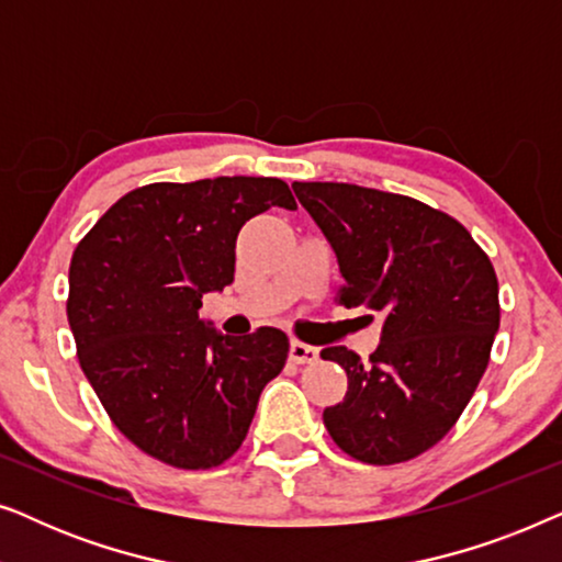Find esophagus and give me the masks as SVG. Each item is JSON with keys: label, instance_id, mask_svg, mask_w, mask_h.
<instances>
[{"label": "esophagus", "instance_id": "esophagus-1", "mask_svg": "<svg viewBox=\"0 0 562 562\" xmlns=\"http://www.w3.org/2000/svg\"><path fill=\"white\" fill-rule=\"evenodd\" d=\"M289 358L294 360V363H314V360H319V350L312 348V345L306 342H299V340H291L289 345Z\"/></svg>", "mask_w": 562, "mask_h": 562}]
</instances>
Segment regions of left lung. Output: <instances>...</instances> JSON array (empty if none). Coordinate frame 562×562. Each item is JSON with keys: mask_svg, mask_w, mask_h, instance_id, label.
<instances>
[{"mask_svg": "<svg viewBox=\"0 0 562 562\" xmlns=\"http://www.w3.org/2000/svg\"><path fill=\"white\" fill-rule=\"evenodd\" d=\"M342 273L337 302L383 314L371 358L333 345L348 394L322 419L360 463L394 465L450 432L488 366L498 281L471 233L417 199L356 183H291Z\"/></svg>", "mask_w": 562, "mask_h": 562, "instance_id": "obj_1", "label": "left lung"}]
</instances>
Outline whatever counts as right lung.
I'll return each instance as SVG.
<instances>
[{
    "label": "right lung",
    "mask_w": 562,
    "mask_h": 562,
    "mask_svg": "<svg viewBox=\"0 0 562 562\" xmlns=\"http://www.w3.org/2000/svg\"><path fill=\"white\" fill-rule=\"evenodd\" d=\"M271 206L296 210L281 179L150 183L112 204L74 250L66 312L81 371L114 427L173 468L235 456L260 391L286 363L281 329L229 337L199 317L202 296L235 279L240 227Z\"/></svg>",
    "instance_id": "obj_1"
}]
</instances>
